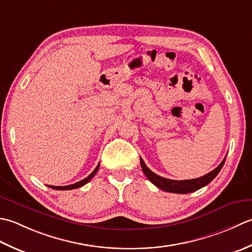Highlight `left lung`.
Wrapping results in <instances>:
<instances>
[{
  "mask_svg": "<svg viewBox=\"0 0 252 252\" xmlns=\"http://www.w3.org/2000/svg\"><path fill=\"white\" fill-rule=\"evenodd\" d=\"M225 158H224V160L220 162V165L217 168H214L212 172L205 174V175L199 178L186 179V181H173V179L164 178L162 176L157 175L156 173H153L151 169L146 165L141 158H140V165L147 178L153 185H156L158 188L162 189L164 191L173 192V193H189V192L196 191L198 189L207 186L209 183H211L215 178V176L220 173V169H222L225 163Z\"/></svg>",
  "mask_w": 252,
  "mask_h": 252,
  "instance_id": "8db88e82",
  "label": "left lung"
}]
</instances>
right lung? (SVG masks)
<instances>
[{"label": "right lung", "mask_w": 252, "mask_h": 252, "mask_svg": "<svg viewBox=\"0 0 252 252\" xmlns=\"http://www.w3.org/2000/svg\"><path fill=\"white\" fill-rule=\"evenodd\" d=\"M99 166H100V163L97 164L96 167L94 168V171L92 172L90 175L88 177L84 178L83 181H80L78 183H75V184H71V185H68V186H49L50 188L52 189H56V190H70V189H75V188H79V187H83L84 185H86L88 182H90L92 178H94V176L96 174L97 169H99Z\"/></svg>", "instance_id": "right-lung-1"}]
</instances>
